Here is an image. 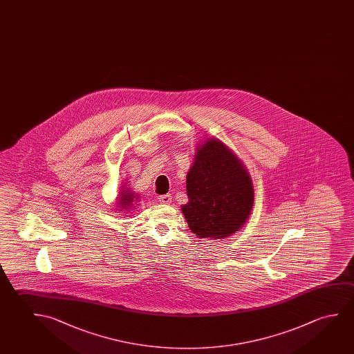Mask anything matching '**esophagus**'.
Segmentation results:
<instances>
[{"label":"esophagus","mask_w":354,"mask_h":354,"mask_svg":"<svg viewBox=\"0 0 354 354\" xmlns=\"http://www.w3.org/2000/svg\"><path fill=\"white\" fill-rule=\"evenodd\" d=\"M158 201L160 202V203H163V205H170L171 201H173V197H171L170 194L160 195V196H158Z\"/></svg>","instance_id":"34e87169"}]
</instances>
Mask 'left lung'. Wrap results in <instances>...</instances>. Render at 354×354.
<instances>
[{
  "label": "left lung",
  "mask_w": 354,
  "mask_h": 354,
  "mask_svg": "<svg viewBox=\"0 0 354 354\" xmlns=\"http://www.w3.org/2000/svg\"><path fill=\"white\" fill-rule=\"evenodd\" d=\"M186 192L189 202L181 211L198 238L225 239L250 217L254 205L250 175L239 158L217 138L197 146L186 176Z\"/></svg>",
  "instance_id": "1"
}]
</instances>
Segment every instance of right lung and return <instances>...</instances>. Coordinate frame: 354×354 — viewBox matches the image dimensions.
I'll list each match as a JSON object with an SVG mask.
<instances>
[{
    "instance_id": "obj_1",
    "label": "right lung",
    "mask_w": 354,
    "mask_h": 354,
    "mask_svg": "<svg viewBox=\"0 0 354 354\" xmlns=\"http://www.w3.org/2000/svg\"><path fill=\"white\" fill-rule=\"evenodd\" d=\"M118 198H119V203H118L120 208L119 211H127L130 207H132L133 202L138 200V196L130 189L122 187V190L120 192V197H118Z\"/></svg>"
}]
</instances>
